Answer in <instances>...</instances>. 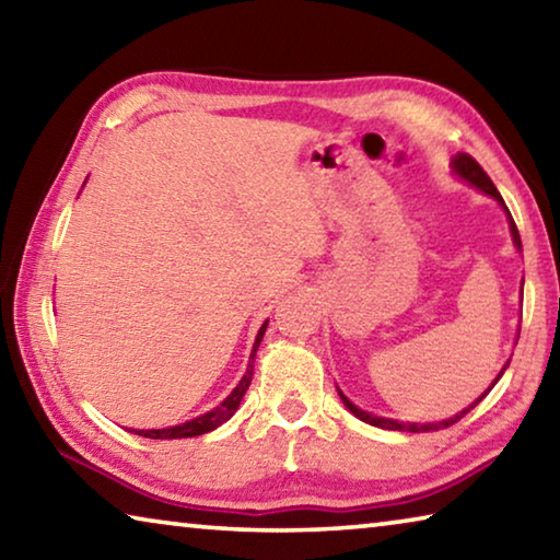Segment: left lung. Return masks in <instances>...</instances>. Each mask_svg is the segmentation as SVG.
Wrapping results in <instances>:
<instances>
[{
  "instance_id": "8db88e82",
  "label": "left lung",
  "mask_w": 560,
  "mask_h": 560,
  "mask_svg": "<svg viewBox=\"0 0 560 560\" xmlns=\"http://www.w3.org/2000/svg\"><path fill=\"white\" fill-rule=\"evenodd\" d=\"M454 170H457V175H462L464 179H467V183H471L474 187H479L481 192H487V195H491L494 197V200L499 202V205H504V200H501V195H499V189L494 187V183H491V177L485 173V167H481L477 160H474L471 155H467V153H459L457 158H454ZM506 210V207H504ZM506 214H509V224H511V234H514V244L516 246H521V236H518V230H516V222L511 220V212L506 210ZM509 365V363H506ZM506 371V368H504ZM501 371V373H504ZM501 373H499V377H501ZM497 377V381H499ZM494 381V383H497ZM491 383V385H494ZM338 395H340V400H343V405L348 407L350 412H353L358 420H363V422H368V424H375V428H383V430H405V432H432V430H442V428H452L454 422H459L464 415H467L471 407H477L481 400H485V395L479 397L477 402H474L471 407H467V410L464 412H459V415H454V417H450V420H444V422H438V424H405V422H395V420H385V417H375V415H368V412H363V410H358V407L348 400V397L338 390Z\"/></svg>"
}]
</instances>
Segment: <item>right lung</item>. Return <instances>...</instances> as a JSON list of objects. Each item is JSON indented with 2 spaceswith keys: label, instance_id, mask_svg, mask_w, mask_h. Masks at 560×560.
Listing matches in <instances>:
<instances>
[{
  "label": "right lung",
  "instance_id": "obj_1",
  "mask_svg": "<svg viewBox=\"0 0 560 560\" xmlns=\"http://www.w3.org/2000/svg\"><path fill=\"white\" fill-rule=\"evenodd\" d=\"M264 330H267V324H264L261 330H259L257 343H254V350H252V360H254V353H257V348L261 343ZM252 360H249V365H246V373H244V377L240 381V385H236L234 390H232V395L226 397V400L220 407H214L212 412H205V415L195 417V420H189L185 424H175V428H167V430H136V434H140V438H148V440H183V438H197V434H205V432L217 430L222 422L230 420V417L236 412V407H240L242 397L246 393V387H249V383H252V373H254Z\"/></svg>",
  "mask_w": 560,
  "mask_h": 560
}]
</instances>
